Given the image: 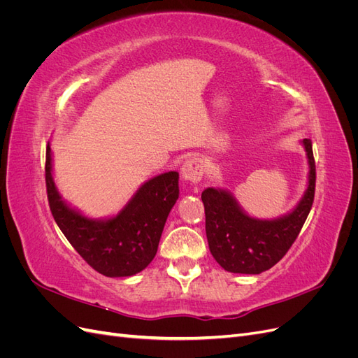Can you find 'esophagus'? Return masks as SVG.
<instances>
[{
	"label": "esophagus",
	"instance_id": "esophagus-1",
	"mask_svg": "<svg viewBox=\"0 0 358 358\" xmlns=\"http://www.w3.org/2000/svg\"><path fill=\"white\" fill-rule=\"evenodd\" d=\"M203 173H204V167H203V161L200 158H188L185 162H183L180 169L182 178L189 182L201 180Z\"/></svg>",
	"mask_w": 358,
	"mask_h": 358
}]
</instances>
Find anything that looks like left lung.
Wrapping results in <instances>:
<instances>
[{
  "instance_id": "8db88e82",
  "label": "left lung",
  "mask_w": 358,
  "mask_h": 358,
  "mask_svg": "<svg viewBox=\"0 0 358 358\" xmlns=\"http://www.w3.org/2000/svg\"><path fill=\"white\" fill-rule=\"evenodd\" d=\"M309 182L296 209L278 220H257L246 215L229 191L206 188L201 200L206 213V236L218 264L231 273L258 275L273 267L288 252L305 224L315 196V159L312 142L303 138Z\"/></svg>"
}]
</instances>
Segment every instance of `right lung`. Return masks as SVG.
<instances>
[{
    "label": "right lung",
    "mask_w": 358,
    "mask_h": 358,
    "mask_svg": "<svg viewBox=\"0 0 358 358\" xmlns=\"http://www.w3.org/2000/svg\"><path fill=\"white\" fill-rule=\"evenodd\" d=\"M46 189L53 220L79 255L96 272L133 276L152 262L167 216L179 199V173L167 171L142 187L113 218L91 220L64 201L52 176L46 148Z\"/></svg>",
    "instance_id": "right-lung-1"
}]
</instances>
